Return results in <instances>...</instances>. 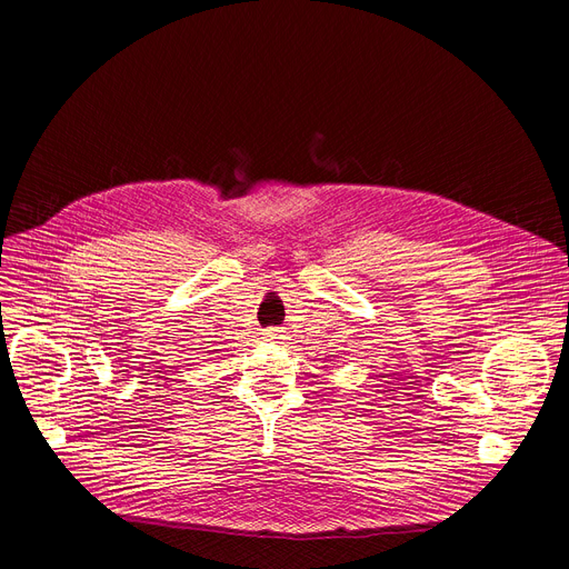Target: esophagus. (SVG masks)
<instances>
[{"label": "esophagus", "instance_id": "1", "mask_svg": "<svg viewBox=\"0 0 569 569\" xmlns=\"http://www.w3.org/2000/svg\"><path fill=\"white\" fill-rule=\"evenodd\" d=\"M269 339H281V330H267Z\"/></svg>", "mask_w": 569, "mask_h": 569}]
</instances>
